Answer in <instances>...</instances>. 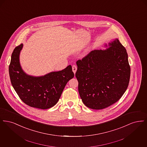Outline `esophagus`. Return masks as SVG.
I'll use <instances>...</instances> for the list:
<instances>
[{
  "label": "esophagus",
  "instance_id": "1",
  "mask_svg": "<svg viewBox=\"0 0 147 147\" xmlns=\"http://www.w3.org/2000/svg\"><path fill=\"white\" fill-rule=\"evenodd\" d=\"M72 70H73V73H74V74H76V73L77 70V66L75 65H73L72 66Z\"/></svg>",
  "mask_w": 147,
  "mask_h": 147
}]
</instances>
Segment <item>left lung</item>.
I'll return each instance as SVG.
<instances>
[{"mask_svg":"<svg viewBox=\"0 0 147 147\" xmlns=\"http://www.w3.org/2000/svg\"><path fill=\"white\" fill-rule=\"evenodd\" d=\"M105 46L109 47L92 51L77 62L80 96L84 105L94 110L117 102L129 82L131 68L126 49L117 38Z\"/></svg>","mask_w":147,"mask_h":147,"instance_id":"1","label":"left lung"}]
</instances>
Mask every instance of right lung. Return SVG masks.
I'll use <instances>...</instances> for the list:
<instances>
[{
    "label": "right lung",
    "mask_w": 147,
    "mask_h": 147,
    "mask_svg": "<svg viewBox=\"0 0 147 147\" xmlns=\"http://www.w3.org/2000/svg\"><path fill=\"white\" fill-rule=\"evenodd\" d=\"M22 47V43L16 47L11 57L9 72L13 87L26 105L43 110L49 109L57 103L65 86L74 76L71 66L40 77L30 76L22 70L20 63Z\"/></svg>",
    "instance_id": "obj_1"
}]
</instances>
